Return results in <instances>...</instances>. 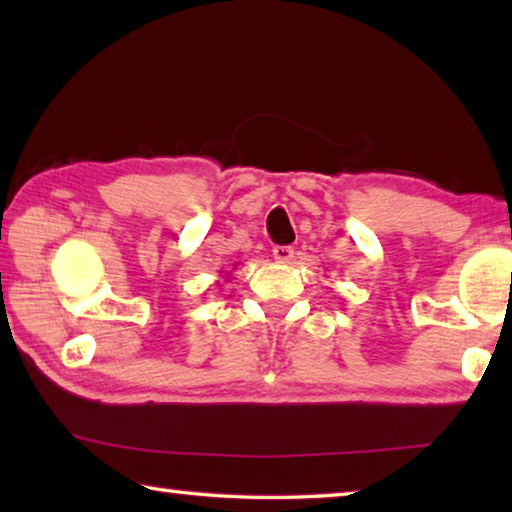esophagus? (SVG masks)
I'll return each instance as SVG.
<instances>
[{"label": "esophagus", "instance_id": "obj_1", "mask_svg": "<svg viewBox=\"0 0 512 512\" xmlns=\"http://www.w3.org/2000/svg\"><path fill=\"white\" fill-rule=\"evenodd\" d=\"M273 257H275V262L289 264L291 259H293V248L291 246H275L273 248Z\"/></svg>", "mask_w": 512, "mask_h": 512}]
</instances>
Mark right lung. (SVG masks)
Masks as SVG:
<instances>
[{
	"instance_id": "right-lung-1",
	"label": "right lung",
	"mask_w": 512,
	"mask_h": 512,
	"mask_svg": "<svg viewBox=\"0 0 512 512\" xmlns=\"http://www.w3.org/2000/svg\"><path fill=\"white\" fill-rule=\"evenodd\" d=\"M235 266H237V264H235ZM228 277H230V275H228V273H225V277H223V280H228Z\"/></svg>"
}]
</instances>
